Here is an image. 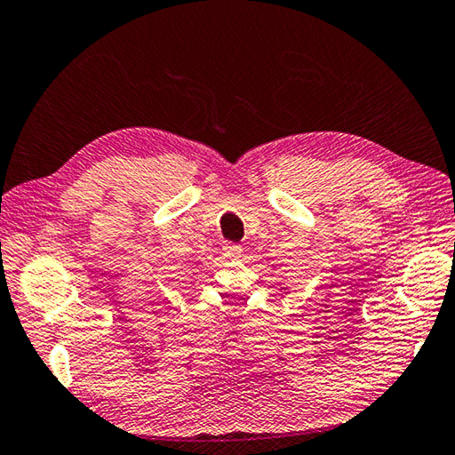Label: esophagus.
Wrapping results in <instances>:
<instances>
[{
  "label": "esophagus",
  "mask_w": 455,
  "mask_h": 455,
  "mask_svg": "<svg viewBox=\"0 0 455 455\" xmlns=\"http://www.w3.org/2000/svg\"><path fill=\"white\" fill-rule=\"evenodd\" d=\"M221 250H224V255L229 257V259H234V257L242 255V245H237V243H224Z\"/></svg>",
  "instance_id": "obj_1"
}]
</instances>
